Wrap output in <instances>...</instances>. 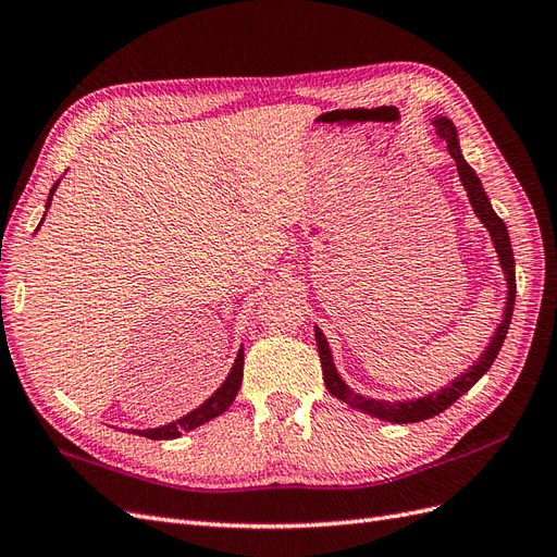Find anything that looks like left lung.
<instances>
[{"label": "left lung", "mask_w": 557, "mask_h": 557, "mask_svg": "<svg viewBox=\"0 0 557 557\" xmlns=\"http://www.w3.org/2000/svg\"><path fill=\"white\" fill-rule=\"evenodd\" d=\"M434 127H436V134H440V139L446 141L450 158L455 160V164H458V174H460V181H462L465 190H467V197L471 201V209H474V213L481 218V223L487 227V232H491L493 244L497 248L499 262H502V269H504V274H507L509 297H507V309H504L502 323H499V327H497V332L493 336L491 346H487V350H483V356L479 358V362L471 367L469 372H465L462 376L455 379L448 387H444L442 393H434V395L420 397V399H413V401H379V399H367V397H362L358 393H352L350 387L339 379V374H336L334 362H332V352L327 348L325 336H323V332L315 327L318 356H320V367H323V379H325L327 391L336 399L346 401L348 407L358 409V411H364V413L374 416V418L387 420V423H420V420H428V418H432L436 413H442L444 409L450 407L455 399H460L469 391V387L474 385L487 372V369H491V364L495 362L497 352H499V348L504 344V336H507V332H509L511 315H513L516 267H513V250H511L507 225H504L502 218L493 211L491 201H487V195L483 190V185H481L476 172L471 170V166L465 162V158L460 153V144H458V132H455L453 123L448 121V117H436Z\"/></svg>", "instance_id": "left-lung-1"}]
</instances>
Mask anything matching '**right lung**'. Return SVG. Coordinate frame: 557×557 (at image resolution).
<instances>
[{
    "label": "right lung",
    "mask_w": 557,
    "mask_h": 557,
    "mask_svg": "<svg viewBox=\"0 0 557 557\" xmlns=\"http://www.w3.org/2000/svg\"><path fill=\"white\" fill-rule=\"evenodd\" d=\"M58 188V183L53 185V190H50L48 195V207H50V199H53V193ZM242 379H244V348H239V356L237 360H234V367L230 376L225 379V383L218 387V391L201 404L199 409L190 411L188 416H183L178 420H174V423L164 425V428H156V430H134L141 436H148V440H176V436H181V432L185 430H195L199 425H205L207 420L221 416L223 411L230 409V404L234 401V397H237L239 387H242Z\"/></svg>",
    "instance_id": "obj_1"
}]
</instances>
